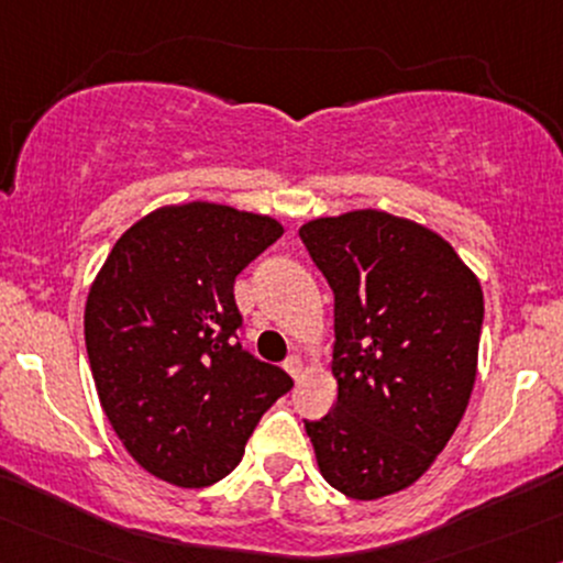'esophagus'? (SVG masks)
<instances>
[{
  "instance_id": "obj_1",
  "label": "esophagus",
  "mask_w": 563,
  "mask_h": 563,
  "mask_svg": "<svg viewBox=\"0 0 563 563\" xmlns=\"http://www.w3.org/2000/svg\"><path fill=\"white\" fill-rule=\"evenodd\" d=\"M283 368H286L288 374L294 376V379H299V374H301V357L299 355H291V357H286V361H283Z\"/></svg>"
}]
</instances>
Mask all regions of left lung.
I'll return each mask as SVG.
<instances>
[{"mask_svg": "<svg viewBox=\"0 0 563 563\" xmlns=\"http://www.w3.org/2000/svg\"><path fill=\"white\" fill-rule=\"evenodd\" d=\"M299 238L333 294L336 398L305 419L320 473L352 499L406 489L471 400L478 280L446 240L382 211L314 219Z\"/></svg>", "mask_w": 563, "mask_h": 563, "instance_id": "1", "label": "left lung"}]
</instances>
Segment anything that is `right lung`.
Segmentation results:
<instances>
[{
    "mask_svg": "<svg viewBox=\"0 0 563 563\" xmlns=\"http://www.w3.org/2000/svg\"><path fill=\"white\" fill-rule=\"evenodd\" d=\"M283 234L213 202L159 208L111 249L85 307V347L111 428L144 471L197 489L243 460L294 387L240 344L234 277Z\"/></svg>",
    "mask_w": 563,
    "mask_h": 563,
    "instance_id": "add662e5",
    "label": "right lung"
}]
</instances>
